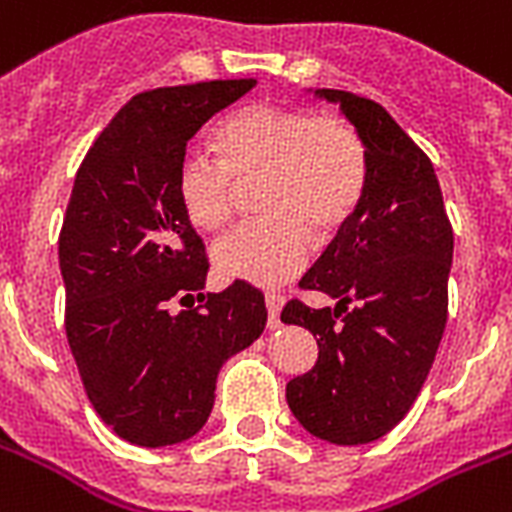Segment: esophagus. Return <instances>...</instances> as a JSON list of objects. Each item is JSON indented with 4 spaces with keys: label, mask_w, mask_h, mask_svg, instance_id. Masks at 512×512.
I'll use <instances>...</instances> for the list:
<instances>
[{
    "label": "esophagus",
    "mask_w": 512,
    "mask_h": 512,
    "mask_svg": "<svg viewBox=\"0 0 512 512\" xmlns=\"http://www.w3.org/2000/svg\"><path fill=\"white\" fill-rule=\"evenodd\" d=\"M265 307H268V328H278L281 321H278V313H281V307H284V297L276 292L265 294Z\"/></svg>",
    "instance_id": "esophagus-1"
}]
</instances>
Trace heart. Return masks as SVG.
Returning <instances> with one entry per match:
<instances>
[{
    "mask_svg": "<svg viewBox=\"0 0 512 512\" xmlns=\"http://www.w3.org/2000/svg\"><path fill=\"white\" fill-rule=\"evenodd\" d=\"M218 162L186 157L176 176L178 205L199 231L231 223L242 189L263 186L268 220L236 228L213 247L223 278L276 286L297 276L318 239L339 234L368 189V149L336 115L257 102L231 112L213 134Z\"/></svg>",
    "mask_w": 512,
    "mask_h": 512,
    "instance_id": "b5f03b06",
    "label": "heart"
}]
</instances>
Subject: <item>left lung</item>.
<instances>
[{"label":"left lung","instance_id":"8db88e82","mask_svg":"<svg viewBox=\"0 0 512 512\" xmlns=\"http://www.w3.org/2000/svg\"><path fill=\"white\" fill-rule=\"evenodd\" d=\"M315 97L339 102L365 141L368 189L299 281L336 307L292 299L281 313L318 342V360L286 384V402L310 434L350 447L389 434L421 392L447 323L455 242L434 165L397 120L350 91Z\"/></svg>","mask_w":512,"mask_h":512}]
</instances>
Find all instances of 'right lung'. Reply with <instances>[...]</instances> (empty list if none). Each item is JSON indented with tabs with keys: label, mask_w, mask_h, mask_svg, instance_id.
<instances>
[{
	"label": "right lung",
	"mask_w": 512,
	"mask_h": 512,
	"mask_svg": "<svg viewBox=\"0 0 512 512\" xmlns=\"http://www.w3.org/2000/svg\"><path fill=\"white\" fill-rule=\"evenodd\" d=\"M255 83L202 81L136 94L76 173L60 231L65 331L97 415L139 447L197 434L213 410L223 363L268 321L263 292L244 281L202 294L205 244L176 194L186 141Z\"/></svg>",
	"instance_id": "right-lung-1"
}]
</instances>
